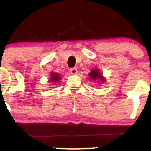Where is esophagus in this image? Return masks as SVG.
I'll use <instances>...</instances> for the list:
<instances>
[{
  "instance_id": "obj_1",
  "label": "esophagus",
  "mask_w": 151,
  "mask_h": 151,
  "mask_svg": "<svg viewBox=\"0 0 151 151\" xmlns=\"http://www.w3.org/2000/svg\"><path fill=\"white\" fill-rule=\"evenodd\" d=\"M70 73H71V74H73V75H74V74H76L77 73V69L76 68H70Z\"/></svg>"
}]
</instances>
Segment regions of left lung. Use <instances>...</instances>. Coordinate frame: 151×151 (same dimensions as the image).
I'll return each instance as SVG.
<instances>
[{
    "label": "left lung",
    "mask_w": 151,
    "mask_h": 151,
    "mask_svg": "<svg viewBox=\"0 0 151 151\" xmlns=\"http://www.w3.org/2000/svg\"><path fill=\"white\" fill-rule=\"evenodd\" d=\"M89 78L93 81H99V83H104L106 81V78L101 74V71L98 68H93L91 69L89 74Z\"/></svg>",
    "instance_id": "1"
}]
</instances>
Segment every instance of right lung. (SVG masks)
<instances>
[{
    "mask_svg": "<svg viewBox=\"0 0 151 151\" xmlns=\"http://www.w3.org/2000/svg\"><path fill=\"white\" fill-rule=\"evenodd\" d=\"M60 80V75H59L58 73L51 72L50 74V80H49V83H57L58 81Z\"/></svg>",
    "mask_w": 151,
    "mask_h": 151,
    "instance_id": "add662e5",
    "label": "right lung"
}]
</instances>
